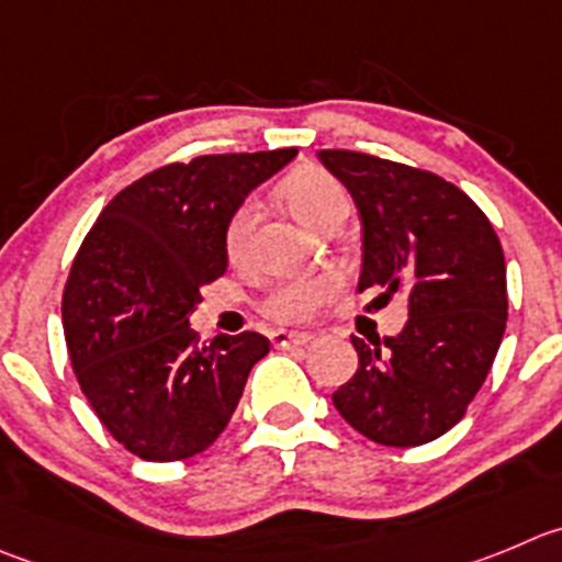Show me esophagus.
I'll list each match as a JSON object with an SVG mask.
<instances>
[{
    "instance_id": "34e87169",
    "label": "esophagus",
    "mask_w": 562,
    "mask_h": 562,
    "mask_svg": "<svg viewBox=\"0 0 562 562\" xmlns=\"http://www.w3.org/2000/svg\"><path fill=\"white\" fill-rule=\"evenodd\" d=\"M312 339L314 334H306V330H272L270 334V341L276 347H301Z\"/></svg>"
}]
</instances>
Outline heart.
Listing matches in <instances>:
<instances>
[{"label": "heart", "instance_id": "heart-1", "mask_svg": "<svg viewBox=\"0 0 562 562\" xmlns=\"http://www.w3.org/2000/svg\"><path fill=\"white\" fill-rule=\"evenodd\" d=\"M281 201L312 232H319L336 217H345L347 206H350L345 187L323 170H303V173L292 176L281 187ZM256 217H259L256 201H243L228 215L226 228H223V248H226L232 265L248 261ZM336 286L339 284H336L334 276L286 278V281H276L265 292L259 308L272 323H303V319L314 317L325 301L334 297Z\"/></svg>", "mask_w": 562, "mask_h": 562}]
</instances>
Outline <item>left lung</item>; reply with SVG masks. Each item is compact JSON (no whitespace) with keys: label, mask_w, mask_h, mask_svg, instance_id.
Segmentation results:
<instances>
[{"label":"left lung","mask_w":562,"mask_h":562,"mask_svg":"<svg viewBox=\"0 0 562 562\" xmlns=\"http://www.w3.org/2000/svg\"><path fill=\"white\" fill-rule=\"evenodd\" d=\"M317 157L361 215L358 292L408 297L397 336L383 345L350 336L358 370L334 405L375 445H427L463 419L499 350L507 323L499 237L467 192L430 170L341 148Z\"/></svg>","instance_id":"left-lung-1"}]
</instances>
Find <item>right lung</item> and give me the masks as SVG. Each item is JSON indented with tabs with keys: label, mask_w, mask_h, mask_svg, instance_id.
<instances>
[{
	"label": "right lung",
	"mask_w": 562,
	"mask_h": 562,
	"mask_svg": "<svg viewBox=\"0 0 562 562\" xmlns=\"http://www.w3.org/2000/svg\"><path fill=\"white\" fill-rule=\"evenodd\" d=\"M295 154L165 165L117 192L85 237L63 292V330L79 389L132 456L168 463L204 452L270 352L254 330L198 345L190 314L228 267V215Z\"/></svg>",
	"instance_id": "1"
}]
</instances>
